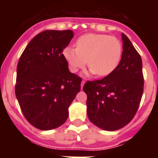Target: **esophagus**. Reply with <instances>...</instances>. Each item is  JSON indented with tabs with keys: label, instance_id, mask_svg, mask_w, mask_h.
I'll return each mask as SVG.
<instances>
[{
	"label": "esophagus",
	"instance_id": "1",
	"mask_svg": "<svg viewBox=\"0 0 158 158\" xmlns=\"http://www.w3.org/2000/svg\"><path fill=\"white\" fill-rule=\"evenodd\" d=\"M85 80L82 81H81V89H82V88H83L84 84H85Z\"/></svg>",
	"mask_w": 158,
	"mask_h": 158
}]
</instances>
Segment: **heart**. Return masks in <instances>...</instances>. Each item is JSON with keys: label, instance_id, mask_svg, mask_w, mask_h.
Instances as JSON below:
<instances>
[{"label": "heart", "instance_id": "b5f03b06", "mask_svg": "<svg viewBox=\"0 0 158 158\" xmlns=\"http://www.w3.org/2000/svg\"><path fill=\"white\" fill-rule=\"evenodd\" d=\"M121 42L114 36L86 34L76 42V48L66 47L63 55L69 68L75 73L88 66L96 76L106 77L116 69L122 57Z\"/></svg>", "mask_w": 158, "mask_h": 158}]
</instances>
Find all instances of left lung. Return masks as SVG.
<instances>
[{
  "label": "left lung",
  "instance_id": "8db88e82",
  "mask_svg": "<svg viewBox=\"0 0 158 158\" xmlns=\"http://www.w3.org/2000/svg\"><path fill=\"white\" fill-rule=\"evenodd\" d=\"M120 62L111 74L101 80L88 81L83 87L87 94V115L96 127L116 131L129 123L139 109L144 88L140 54L122 33Z\"/></svg>",
  "mask_w": 158,
  "mask_h": 158
}]
</instances>
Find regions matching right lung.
I'll use <instances>...</instances> for the list:
<instances>
[{
  "instance_id": "obj_1",
  "label": "right lung",
  "mask_w": 158,
  "mask_h": 158,
  "mask_svg": "<svg viewBox=\"0 0 158 158\" xmlns=\"http://www.w3.org/2000/svg\"><path fill=\"white\" fill-rule=\"evenodd\" d=\"M70 30H47L35 36L19 58L15 93L25 118L42 131L57 128L69 116L81 77L69 71L62 54Z\"/></svg>"
}]
</instances>
